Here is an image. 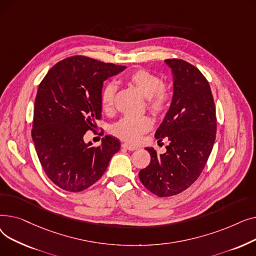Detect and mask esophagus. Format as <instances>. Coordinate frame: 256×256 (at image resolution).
Instances as JSON below:
<instances>
[{
  "label": "esophagus",
  "instance_id": "obj_1",
  "mask_svg": "<svg viewBox=\"0 0 256 256\" xmlns=\"http://www.w3.org/2000/svg\"><path fill=\"white\" fill-rule=\"evenodd\" d=\"M122 147H124V148L128 150H130V152H132V150H137V147H136V146L130 145V144H128V143H124V144H122Z\"/></svg>",
  "mask_w": 256,
  "mask_h": 256
}]
</instances>
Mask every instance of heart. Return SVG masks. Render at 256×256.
Wrapping results in <instances>:
<instances>
[{"instance_id":"heart-1","label":"heart","mask_w":256,"mask_h":256,"mask_svg":"<svg viewBox=\"0 0 256 256\" xmlns=\"http://www.w3.org/2000/svg\"><path fill=\"white\" fill-rule=\"evenodd\" d=\"M126 80L136 87L146 98V106L154 115L165 113L172 100L171 89L162 82L158 74L143 68L132 70L126 76ZM117 86L113 82L106 83L100 93V104L102 110L109 113L114 108V98ZM152 121L150 117L122 118L112 126V132L119 139L130 143L140 140L143 134L150 130Z\"/></svg>"}]
</instances>
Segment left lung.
<instances>
[{
  "mask_svg": "<svg viewBox=\"0 0 256 256\" xmlns=\"http://www.w3.org/2000/svg\"><path fill=\"white\" fill-rule=\"evenodd\" d=\"M173 74V98L154 137L169 140L167 152L158 154L152 147L150 163L140 170L147 190L169 197L188 189L202 172L216 139V108L210 84L200 70L182 59H167Z\"/></svg>",
  "mask_w": 256,
  "mask_h": 256,
  "instance_id": "obj_1",
  "label": "left lung"
}]
</instances>
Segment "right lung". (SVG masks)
Instances as JSON below:
<instances>
[{
    "label": "right lung",
    "instance_id": "add662e5",
    "mask_svg": "<svg viewBox=\"0 0 256 256\" xmlns=\"http://www.w3.org/2000/svg\"><path fill=\"white\" fill-rule=\"evenodd\" d=\"M126 68L72 56L54 65L39 84L32 139L48 178L61 189L80 192L96 184L120 150L111 136L93 147L84 135L102 117V83Z\"/></svg>",
    "mask_w": 256,
    "mask_h": 256
}]
</instances>
